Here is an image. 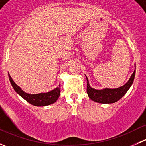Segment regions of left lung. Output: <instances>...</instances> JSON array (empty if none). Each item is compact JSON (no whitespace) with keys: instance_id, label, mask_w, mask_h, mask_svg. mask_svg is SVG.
<instances>
[{"instance_id":"1","label":"left lung","mask_w":146,"mask_h":146,"mask_svg":"<svg viewBox=\"0 0 146 146\" xmlns=\"http://www.w3.org/2000/svg\"><path fill=\"white\" fill-rule=\"evenodd\" d=\"M135 74H136V64H135L134 72L132 73L130 78L126 84L117 88H103L100 90L92 88L90 85L88 78L85 76L87 79V93L88 97L92 101L101 104H111V103L116 102L119 100L131 88L134 80Z\"/></svg>"}]
</instances>
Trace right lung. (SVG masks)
Returning <instances> with one entry per match:
<instances>
[{
  "mask_svg": "<svg viewBox=\"0 0 146 146\" xmlns=\"http://www.w3.org/2000/svg\"><path fill=\"white\" fill-rule=\"evenodd\" d=\"M8 77H9L10 82L15 91L19 95H20L23 99L25 100L32 105L36 106V107H44V106L49 105V104L56 102L60 95V90H61L60 85L49 92H41V93L37 94H29L23 91L15 82L13 81L10 74H8Z\"/></svg>",
  "mask_w": 146,
  "mask_h": 146,
  "instance_id": "obj_1",
  "label": "right lung"
}]
</instances>
